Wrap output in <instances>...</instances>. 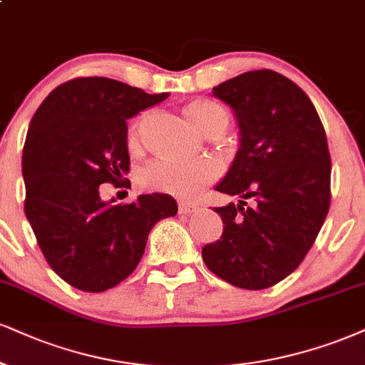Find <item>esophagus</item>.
I'll return each mask as SVG.
<instances>
[{
    "label": "esophagus",
    "instance_id": "1",
    "mask_svg": "<svg viewBox=\"0 0 365 365\" xmlns=\"http://www.w3.org/2000/svg\"><path fill=\"white\" fill-rule=\"evenodd\" d=\"M196 210V205L195 203H187V201H179V206H178V211L181 215H187V213H192V211Z\"/></svg>",
    "mask_w": 365,
    "mask_h": 365
}]
</instances>
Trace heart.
I'll return each mask as SVG.
<instances>
[{"label": "heart", "instance_id": "b5f03b06", "mask_svg": "<svg viewBox=\"0 0 365 365\" xmlns=\"http://www.w3.org/2000/svg\"><path fill=\"white\" fill-rule=\"evenodd\" d=\"M184 113L201 133L225 132L230 123V115L222 105L208 100H196L187 103ZM148 113H142L130 127L128 142L135 145L140 137ZM220 168L213 160H174L159 159L147 164L138 174L140 186L150 191L168 192L178 197H192L218 178Z\"/></svg>", "mask_w": 365, "mask_h": 365}]
</instances>
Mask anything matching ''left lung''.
<instances>
[{"instance_id": "1", "label": "left lung", "mask_w": 365, "mask_h": 365, "mask_svg": "<svg viewBox=\"0 0 365 365\" xmlns=\"http://www.w3.org/2000/svg\"><path fill=\"white\" fill-rule=\"evenodd\" d=\"M235 113L240 147L217 191L223 233L203 247L206 267L242 289L277 284L307 257L330 208L331 160L313 103L271 69L249 71L213 88Z\"/></svg>"}]
</instances>
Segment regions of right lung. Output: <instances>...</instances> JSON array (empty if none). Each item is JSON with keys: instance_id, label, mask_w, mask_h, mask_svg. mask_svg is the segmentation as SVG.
<instances>
[{"instance_id": "add662e5", "label": "right lung", "mask_w": 365, "mask_h": 365, "mask_svg": "<svg viewBox=\"0 0 365 365\" xmlns=\"http://www.w3.org/2000/svg\"><path fill=\"white\" fill-rule=\"evenodd\" d=\"M110 78H76L45 98L21 157L25 215L45 260L67 284L101 292L135 271L157 222L174 217L169 195L113 205L101 184L128 186L127 120L164 101Z\"/></svg>"}]
</instances>
